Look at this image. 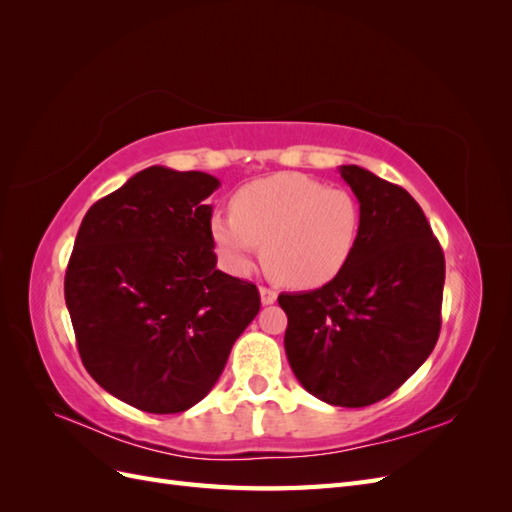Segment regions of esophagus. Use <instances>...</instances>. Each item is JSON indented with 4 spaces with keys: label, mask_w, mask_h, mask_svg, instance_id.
Instances as JSON below:
<instances>
[{
    "label": "esophagus",
    "mask_w": 512,
    "mask_h": 512,
    "mask_svg": "<svg viewBox=\"0 0 512 512\" xmlns=\"http://www.w3.org/2000/svg\"><path fill=\"white\" fill-rule=\"evenodd\" d=\"M277 301V292L267 288V286H260V303L262 305H271Z\"/></svg>",
    "instance_id": "34e87169"
}]
</instances>
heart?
I'll list each match as a JSON object with an SVG mask.
<instances>
[{
  "label": "heart",
  "mask_w": 512,
  "mask_h": 512,
  "mask_svg": "<svg viewBox=\"0 0 512 512\" xmlns=\"http://www.w3.org/2000/svg\"><path fill=\"white\" fill-rule=\"evenodd\" d=\"M230 211L209 220L222 267L247 275L262 245V265L273 280L301 290L324 286L348 265L363 226L359 200L348 190L299 173L243 185Z\"/></svg>",
  "instance_id": "1"
}]
</instances>
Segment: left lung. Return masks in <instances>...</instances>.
Here are the masks:
<instances>
[{
    "label": "left lung",
    "mask_w": 512,
    "mask_h": 512,
    "mask_svg": "<svg viewBox=\"0 0 512 512\" xmlns=\"http://www.w3.org/2000/svg\"><path fill=\"white\" fill-rule=\"evenodd\" d=\"M339 175L363 211L354 254L329 284L277 301L303 389L331 406L363 408L397 391L436 346L444 254L404 188L356 164Z\"/></svg>",
    "instance_id": "1"
}]
</instances>
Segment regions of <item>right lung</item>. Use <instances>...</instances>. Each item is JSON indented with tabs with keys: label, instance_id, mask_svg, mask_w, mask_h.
Wrapping results in <instances>:
<instances>
[{
	"label": "right lung",
	"instance_id": "right-lung-1",
	"mask_svg": "<svg viewBox=\"0 0 512 512\" xmlns=\"http://www.w3.org/2000/svg\"><path fill=\"white\" fill-rule=\"evenodd\" d=\"M220 181L149 166L91 207L66 271V305L89 376L151 412H185L218 382L258 309L222 273L205 200Z\"/></svg>",
	"mask_w": 512,
	"mask_h": 512
}]
</instances>
